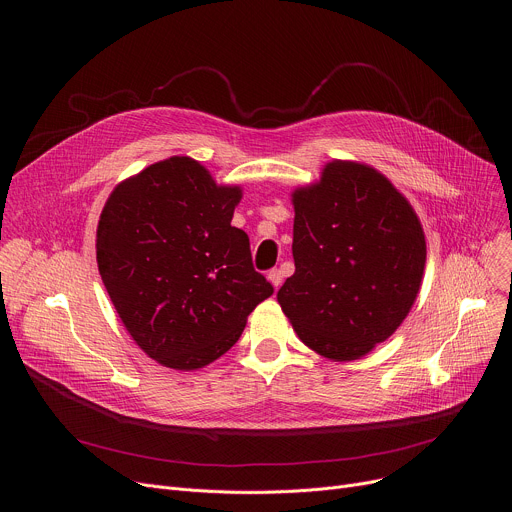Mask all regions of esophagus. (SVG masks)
Segmentation results:
<instances>
[{
	"label": "esophagus",
	"instance_id": "esophagus-1",
	"mask_svg": "<svg viewBox=\"0 0 512 512\" xmlns=\"http://www.w3.org/2000/svg\"><path fill=\"white\" fill-rule=\"evenodd\" d=\"M267 279H269V283L277 289L279 285H281V279H283V275H281V271L279 269H271L269 273H267Z\"/></svg>",
	"mask_w": 512,
	"mask_h": 512
}]
</instances>
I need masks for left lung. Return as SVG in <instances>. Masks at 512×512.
<instances>
[{"instance_id": "1", "label": "left lung", "mask_w": 512, "mask_h": 512, "mask_svg": "<svg viewBox=\"0 0 512 512\" xmlns=\"http://www.w3.org/2000/svg\"><path fill=\"white\" fill-rule=\"evenodd\" d=\"M291 204L296 273L277 302L320 356H367L417 300L427 255L419 216L385 174L350 160L328 162Z\"/></svg>"}]
</instances>
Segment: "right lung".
<instances>
[{
  "instance_id": "add662e5",
  "label": "right lung",
  "mask_w": 512,
  "mask_h": 512,
  "mask_svg": "<svg viewBox=\"0 0 512 512\" xmlns=\"http://www.w3.org/2000/svg\"><path fill=\"white\" fill-rule=\"evenodd\" d=\"M241 198V186L172 156L119 182L103 206L101 279L129 336L162 367L214 362L273 294L253 269L247 233L231 225Z\"/></svg>"
}]
</instances>
